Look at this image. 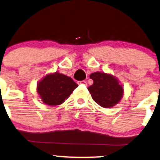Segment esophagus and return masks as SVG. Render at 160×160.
<instances>
[{
    "label": "esophagus",
    "instance_id": "34e87169",
    "mask_svg": "<svg viewBox=\"0 0 160 160\" xmlns=\"http://www.w3.org/2000/svg\"><path fill=\"white\" fill-rule=\"evenodd\" d=\"M78 84H87V82H86L85 80H83V81H79V82H78Z\"/></svg>",
    "mask_w": 160,
    "mask_h": 160
}]
</instances>
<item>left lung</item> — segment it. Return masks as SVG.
<instances>
[{"label": "left lung", "instance_id": "left-lung-1", "mask_svg": "<svg viewBox=\"0 0 160 160\" xmlns=\"http://www.w3.org/2000/svg\"><path fill=\"white\" fill-rule=\"evenodd\" d=\"M90 78L93 84L88 88V91L97 104L108 108L120 102L123 89L117 78L110 74L99 72L91 73Z\"/></svg>", "mask_w": 160, "mask_h": 160}]
</instances>
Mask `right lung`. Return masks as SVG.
<instances>
[{"instance_id": "right-lung-1", "label": "right lung", "mask_w": 160, "mask_h": 160, "mask_svg": "<svg viewBox=\"0 0 160 160\" xmlns=\"http://www.w3.org/2000/svg\"><path fill=\"white\" fill-rule=\"evenodd\" d=\"M78 84L70 77L54 72L47 75L37 84V93L45 104L50 106L62 104Z\"/></svg>"}]
</instances>
